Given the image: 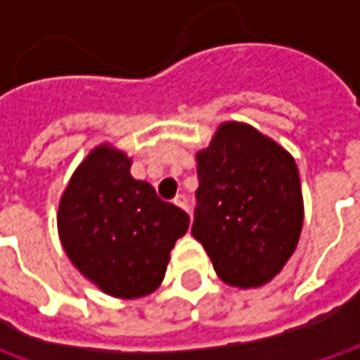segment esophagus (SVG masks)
I'll use <instances>...</instances> for the list:
<instances>
[{"mask_svg": "<svg viewBox=\"0 0 360 360\" xmlns=\"http://www.w3.org/2000/svg\"><path fill=\"white\" fill-rule=\"evenodd\" d=\"M174 204H176L178 208H182V210H186V212H188V200H186V196H184V194H178V196L174 198Z\"/></svg>", "mask_w": 360, "mask_h": 360, "instance_id": "1", "label": "esophagus"}]
</instances>
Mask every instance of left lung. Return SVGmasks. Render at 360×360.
Wrapping results in <instances>:
<instances>
[{"label": "left lung", "mask_w": 360, "mask_h": 360, "mask_svg": "<svg viewBox=\"0 0 360 360\" xmlns=\"http://www.w3.org/2000/svg\"><path fill=\"white\" fill-rule=\"evenodd\" d=\"M192 234L230 286L270 283L297 248L304 206L295 158L240 122L218 126L196 154Z\"/></svg>", "instance_id": "obj_1"}]
</instances>
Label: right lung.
<instances>
[{
  "instance_id": "right-lung-1",
  "label": "right lung",
  "mask_w": 360,
  "mask_h": 360,
  "mask_svg": "<svg viewBox=\"0 0 360 360\" xmlns=\"http://www.w3.org/2000/svg\"><path fill=\"white\" fill-rule=\"evenodd\" d=\"M131 160L94 148L63 190L58 232L72 264L105 295L140 298L158 288L190 218L130 174Z\"/></svg>"
}]
</instances>
